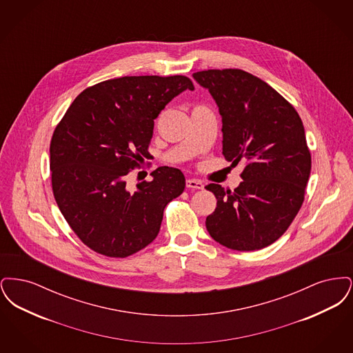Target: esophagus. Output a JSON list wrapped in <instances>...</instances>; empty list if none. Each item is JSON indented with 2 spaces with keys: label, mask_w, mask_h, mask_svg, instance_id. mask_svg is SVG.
I'll return each mask as SVG.
<instances>
[{
  "label": "esophagus",
  "mask_w": 353,
  "mask_h": 353,
  "mask_svg": "<svg viewBox=\"0 0 353 353\" xmlns=\"http://www.w3.org/2000/svg\"><path fill=\"white\" fill-rule=\"evenodd\" d=\"M186 188H189V189H203V184H202L200 180L188 179L186 180Z\"/></svg>",
  "instance_id": "esophagus-1"
}]
</instances>
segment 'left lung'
<instances>
[{"instance_id": "1", "label": "left lung", "mask_w": 353, "mask_h": 353, "mask_svg": "<svg viewBox=\"0 0 353 353\" xmlns=\"http://www.w3.org/2000/svg\"><path fill=\"white\" fill-rule=\"evenodd\" d=\"M193 78L219 105L222 154L233 164L246 160L234 190L205 186L217 199L206 229L232 250L263 249L283 235L304 201L311 153L302 119L278 91L243 70H203Z\"/></svg>"}]
</instances>
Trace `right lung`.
<instances>
[{"label":"right lung","instance_id":"1","mask_svg":"<svg viewBox=\"0 0 353 353\" xmlns=\"http://www.w3.org/2000/svg\"><path fill=\"white\" fill-rule=\"evenodd\" d=\"M185 90L194 85L184 75L108 79L83 90L55 127L54 199L91 250L110 258L140 252L159 234L165 206L184 192L180 169H154L134 192L125 176L150 157L153 120Z\"/></svg>","mask_w":353,"mask_h":353}]
</instances>
